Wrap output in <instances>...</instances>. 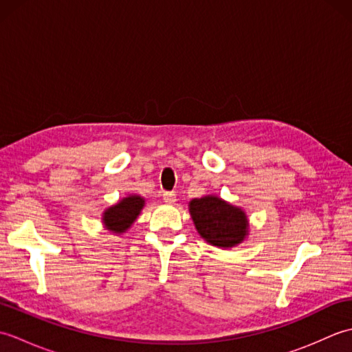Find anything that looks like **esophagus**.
Returning a JSON list of instances; mask_svg holds the SVG:
<instances>
[{
  "label": "esophagus",
  "instance_id": "obj_1",
  "mask_svg": "<svg viewBox=\"0 0 352 352\" xmlns=\"http://www.w3.org/2000/svg\"><path fill=\"white\" fill-rule=\"evenodd\" d=\"M175 193L174 192H163V201L166 204H174L175 203Z\"/></svg>",
  "mask_w": 352,
  "mask_h": 352
}]
</instances>
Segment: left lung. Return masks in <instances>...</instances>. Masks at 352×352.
Wrapping results in <instances>:
<instances>
[{"mask_svg":"<svg viewBox=\"0 0 352 352\" xmlns=\"http://www.w3.org/2000/svg\"><path fill=\"white\" fill-rule=\"evenodd\" d=\"M189 213L199 236L218 248H233L248 236V218L241 207L214 195L192 199Z\"/></svg>","mask_w":352,"mask_h":352,"instance_id":"1","label":"left lung"}]
</instances>
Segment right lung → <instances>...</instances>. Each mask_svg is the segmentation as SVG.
<instances>
[{"label": "right lung", "instance_id": "obj_1", "mask_svg": "<svg viewBox=\"0 0 352 352\" xmlns=\"http://www.w3.org/2000/svg\"><path fill=\"white\" fill-rule=\"evenodd\" d=\"M144 206L145 199L139 195H129L122 198L118 204L106 208V212L102 213L104 227L116 234L125 233L133 226V222L138 219Z\"/></svg>", "mask_w": 352, "mask_h": 352}]
</instances>
